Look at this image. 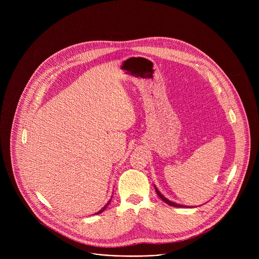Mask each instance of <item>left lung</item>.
I'll list each match as a JSON object with an SVG mask.
<instances>
[{
    "instance_id": "left-lung-1",
    "label": "left lung",
    "mask_w": 259,
    "mask_h": 259,
    "mask_svg": "<svg viewBox=\"0 0 259 259\" xmlns=\"http://www.w3.org/2000/svg\"><path fill=\"white\" fill-rule=\"evenodd\" d=\"M155 190H156V193H157V195L166 203V204H168V205H170V206H172V207H188V206H184V205H180V204H176L175 202H172V201H170V200H168L166 197H164L161 193H160V191L157 189V187L155 186Z\"/></svg>"
}]
</instances>
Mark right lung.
Returning a JSON list of instances; mask_svg holds the SVG:
<instances>
[{
	"mask_svg": "<svg viewBox=\"0 0 259 259\" xmlns=\"http://www.w3.org/2000/svg\"><path fill=\"white\" fill-rule=\"evenodd\" d=\"M110 201H112V199H110V200H109V201H108V202H107V203H106V204H105V205H104V207H102V208H101V209H100V210H99V211H98V212H96V213H95V214H99V213H101V212H103V211H104V210H105V209H106V207H107V206H108V205H109V203H110Z\"/></svg>",
	"mask_w": 259,
	"mask_h": 259,
	"instance_id": "1",
	"label": "right lung"
}]
</instances>
